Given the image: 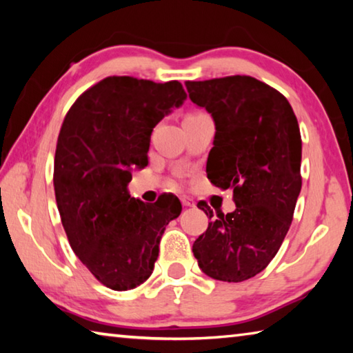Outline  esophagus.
I'll return each instance as SVG.
<instances>
[{
	"mask_svg": "<svg viewBox=\"0 0 353 353\" xmlns=\"http://www.w3.org/2000/svg\"><path fill=\"white\" fill-rule=\"evenodd\" d=\"M181 202H182V205H183V207H193V205H194L193 199L187 198V196H182V198H181Z\"/></svg>",
	"mask_w": 353,
	"mask_h": 353,
	"instance_id": "34e87169",
	"label": "esophagus"
}]
</instances>
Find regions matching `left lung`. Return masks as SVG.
<instances>
[{
	"label": "left lung",
	"mask_w": 353,
	"mask_h": 353,
	"mask_svg": "<svg viewBox=\"0 0 353 353\" xmlns=\"http://www.w3.org/2000/svg\"><path fill=\"white\" fill-rule=\"evenodd\" d=\"M190 99L214 121L207 177L234 190L236 208L208 223L193 244L208 277L243 282L276 256L302 188V140L297 118L282 93L250 76L185 82ZM208 218L213 210L198 202Z\"/></svg>",
	"instance_id": "1"
}]
</instances>
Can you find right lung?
<instances>
[{"mask_svg":"<svg viewBox=\"0 0 353 353\" xmlns=\"http://www.w3.org/2000/svg\"><path fill=\"white\" fill-rule=\"evenodd\" d=\"M187 99L181 82L110 76L83 92L59 132L54 191L70 246L115 291L146 282L165 227L182 212L176 196L130 198L132 168L148 165L152 129Z\"/></svg>","mask_w":353,"mask_h":353,"instance_id":"1","label":"right lung"}]
</instances>
